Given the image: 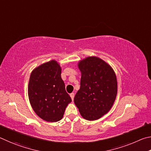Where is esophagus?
<instances>
[{"mask_svg": "<svg viewBox=\"0 0 151 151\" xmlns=\"http://www.w3.org/2000/svg\"><path fill=\"white\" fill-rule=\"evenodd\" d=\"M70 97H71V99L73 100V98H74V93H70Z\"/></svg>", "mask_w": 151, "mask_h": 151, "instance_id": "34e87169", "label": "esophagus"}]
</instances>
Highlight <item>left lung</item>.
I'll list each match as a JSON object with an SVG mask.
<instances>
[{
  "instance_id": "left-lung-1",
  "label": "left lung",
  "mask_w": 151,
  "mask_h": 151,
  "mask_svg": "<svg viewBox=\"0 0 151 151\" xmlns=\"http://www.w3.org/2000/svg\"><path fill=\"white\" fill-rule=\"evenodd\" d=\"M81 77L74 103L86 120L101 118L112 107L117 93L113 68L101 58L88 57L78 63Z\"/></svg>"
}]
</instances>
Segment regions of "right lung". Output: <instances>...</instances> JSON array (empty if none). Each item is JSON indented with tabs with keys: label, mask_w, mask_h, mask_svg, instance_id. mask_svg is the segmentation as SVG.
Wrapping results in <instances>:
<instances>
[{
	"label": "right lung",
	"mask_w": 151,
	"mask_h": 151,
	"mask_svg": "<svg viewBox=\"0 0 151 151\" xmlns=\"http://www.w3.org/2000/svg\"><path fill=\"white\" fill-rule=\"evenodd\" d=\"M61 72L59 63L51 60L34 69L29 80L28 93L31 106L38 117L48 122L62 119L71 101Z\"/></svg>",
	"instance_id": "1"
}]
</instances>
